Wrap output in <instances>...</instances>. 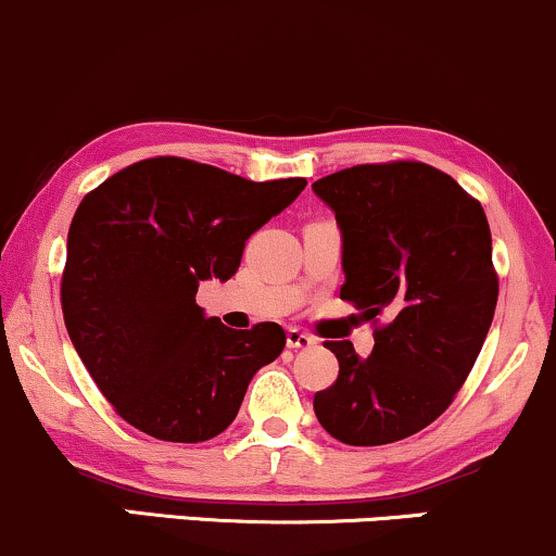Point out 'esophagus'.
I'll list each match as a JSON object with an SVG mask.
<instances>
[{
    "label": "esophagus",
    "instance_id": "obj_1",
    "mask_svg": "<svg viewBox=\"0 0 556 556\" xmlns=\"http://www.w3.org/2000/svg\"><path fill=\"white\" fill-rule=\"evenodd\" d=\"M286 345L289 349H312V345H317V338L299 328H289V332H286Z\"/></svg>",
    "mask_w": 556,
    "mask_h": 556
}]
</instances>
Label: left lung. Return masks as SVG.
Masks as SVG:
<instances>
[{
    "label": "left lung",
    "instance_id": "8db88e82",
    "mask_svg": "<svg viewBox=\"0 0 556 556\" xmlns=\"http://www.w3.org/2000/svg\"><path fill=\"white\" fill-rule=\"evenodd\" d=\"M312 189L341 228V299L388 317L367 358L325 343L341 369L315 414L345 445H388L453 403L486 341L500 293L486 213L453 176L414 161L343 168Z\"/></svg>",
    "mask_w": 556,
    "mask_h": 556
}]
</instances>
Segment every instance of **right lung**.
I'll return each instance as SVG.
<instances>
[{"label": "right lung", "mask_w": 556, "mask_h": 556, "mask_svg": "<svg viewBox=\"0 0 556 556\" xmlns=\"http://www.w3.org/2000/svg\"><path fill=\"white\" fill-rule=\"evenodd\" d=\"M304 187L148 159L85 194L67 237L64 325L124 421L155 440L205 442L237 419L286 332L276 323L226 328L194 293L200 280L231 278L244 241Z\"/></svg>", "instance_id": "right-lung-1"}]
</instances>
